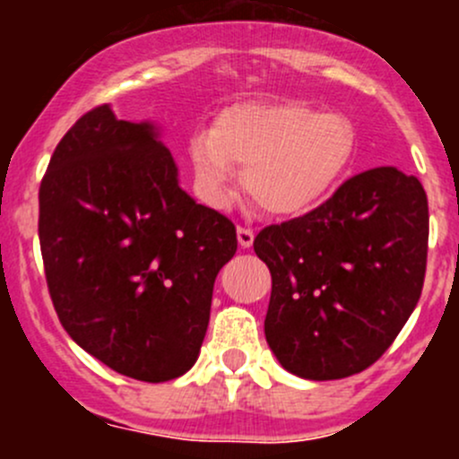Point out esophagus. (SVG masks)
Masks as SVG:
<instances>
[{"label": "esophagus", "instance_id": "esophagus-1", "mask_svg": "<svg viewBox=\"0 0 459 459\" xmlns=\"http://www.w3.org/2000/svg\"><path fill=\"white\" fill-rule=\"evenodd\" d=\"M253 239H255V233L248 226H238V242L242 248L253 247Z\"/></svg>", "mask_w": 459, "mask_h": 459}]
</instances>
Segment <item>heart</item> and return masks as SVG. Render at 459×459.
Returning <instances> with one entry per match:
<instances>
[{"label": "heart", "mask_w": 459, "mask_h": 459, "mask_svg": "<svg viewBox=\"0 0 459 459\" xmlns=\"http://www.w3.org/2000/svg\"><path fill=\"white\" fill-rule=\"evenodd\" d=\"M355 135L344 117L298 101H244L221 110L212 131L188 140L200 197L221 208L238 166L247 191L273 215H299L326 200L346 175Z\"/></svg>", "instance_id": "1"}]
</instances>
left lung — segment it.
I'll return each mask as SVG.
<instances>
[{"mask_svg": "<svg viewBox=\"0 0 459 459\" xmlns=\"http://www.w3.org/2000/svg\"><path fill=\"white\" fill-rule=\"evenodd\" d=\"M273 277L264 333L286 371L342 379L377 362L422 295L429 202L393 166L346 179L326 202L253 242Z\"/></svg>", "mask_w": 459, "mask_h": 459, "instance_id": "obj_1", "label": "left lung"}]
</instances>
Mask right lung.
I'll return each mask as SVG.
<instances>
[{
	"label": "right lung",
	"mask_w": 459,
	"mask_h": 459,
	"mask_svg": "<svg viewBox=\"0 0 459 459\" xmlns=\"http://www.w3.org/2000/svg\"><path fill=\"white\" fill-rule=\"evenodd\" d=\"M39 247L64 331L113 371L166 382L195 364L238 233L179 188L151 124L124 122L101 104L50 157Z\"/></svg>",
	"instance_id": "1"
}]
</instances>
